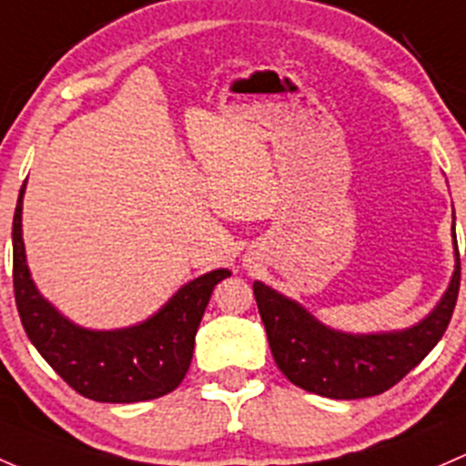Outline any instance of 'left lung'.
Segmentation results:
<instances>
[{"instance_id": "obj_1", "label": "left lung", "mask_w": 466, "mask_h": 466, "mask_svg": "<svg viewBox=\"0 0 466 466\" xmlns=\"http://www.w3.org/2000/svg\"><path fill=\"white\" fill-rule=\"evenodd\" d=\"M449 289L426 319L406 329L381 334H348L329 329L303 305L253 282L268 348L280 372L294 386L329 400L381 395L401 381L447 332L460 291V253Z\"/></svg>"}]
</instances>
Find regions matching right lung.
Here are the masks:
<instances>
[{
    "instance_id": "right-lung-1",
    "label": "right lung",
    "mask_w": 466,
    "mask_h": 466,
    "mask_svg": "<svg viewBox=\"0 0 466 466\" xmlns=\"http://www.w3.org/2000/svg\"><path fill=\"white\" fill-rule=\"evenodd\" d=\"M19 190L13 218V287L19 319L45 361L83 397L107 404H132L167 395L184 381L195 334L215 285L231 276L215 268L181 287L143 323L123 329H87L65 319L31 280L22 239Z\"/></svg>"
}]
</instances>
